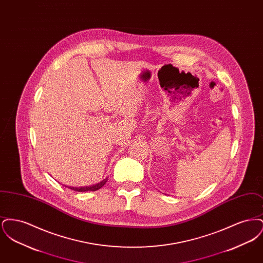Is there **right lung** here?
Segmentation results:
<instances>
[{"mask_svg":"<svg viewBox=\"0 0 263 263\" xmlns=\"http://www.w3.org/2000/svg\"><path fill=\"white\" fill-rule=\"evenodd\" d=\"M107 181V179H103L102 181H100V183L98 184H95V185H91V186H86V187H70V189L72 190H75V191H79V192H85V191H96L98 189L102 187L105 182Z\"/></svg>","mask_w":263,"mask_h":263,"instance_id":"1","label":"right lung"}]
</instances>
